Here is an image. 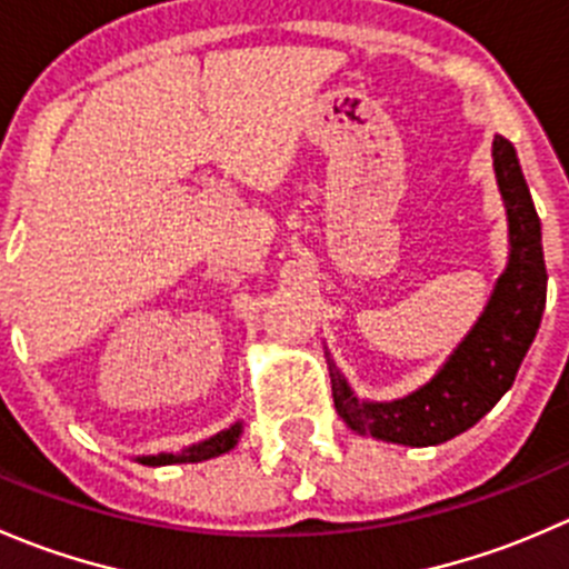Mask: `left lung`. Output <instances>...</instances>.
<instances>
[{
  "label": "left lung",
  "mask_w": 569,
  "mask_h": 569,
  "mask_svg": "<svg viewBox=\"0 0 569 569\" xmlns=\"http://www.w3.org/2000/svg\"><path fill=\"white\" fill-rule=\"evenodd\" d=\"M492 164L507 203L512 252L485 313L449 363L405 399L360 405L330 366L336 410L355 432L401 446H438L473 427L512 388L542 321L548 272L537 209L507 137L492 140Z\"/></svg>",
  "instance_id": "left-lung-1"
}]
</instances>
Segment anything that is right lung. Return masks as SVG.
<instances>
[{"label": "right lung", "mask_w": 569, "mask_h": 569, "mask_svg": "<svg viewBox=\"0 0 569 569\" xmlns=\"http://www.w3.org/2000/svg\"><path fill=\"white\" fill-rule=\"evenodd\" d=\"M239 432H242V423H233L226 432L214 435V438L203 440L198 446H189V449L178 451V455H157V457H142V465H173V462H200L211 460V457H220L226 451H231L237 446Z\"/></svg>", "instance_id": "add662e5"}]
</instances>
